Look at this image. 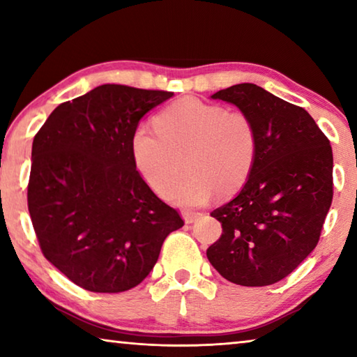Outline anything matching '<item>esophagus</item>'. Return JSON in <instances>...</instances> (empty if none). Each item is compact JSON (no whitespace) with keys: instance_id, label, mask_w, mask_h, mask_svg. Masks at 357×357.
Returning a JSON list of instances; mask_svg holds the SVG:
<instances>
[{"instance_id":"1","label":"esophagus","mask_w":357,"mask_h":357,"mask_svg":"<svg viewBox=\"0 0 357 357\" xmlns=\"http://www.w3.org/2000/svg\"><path fill=\"white\" fill-rule=\"evenodd\" d=\"M183 217H184L185 223H193L198 219V217H200V213H193V211H184Z\"/></svg>"}]
</instances>
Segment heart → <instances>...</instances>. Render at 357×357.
<instances>
[{
    "instance_id": "1",
    "label": "heart",
    "mask_w": 357,
    "mask_h": 357,
    "mask_svg": "<svg viewBox=\"0 0 357 357\" xmlns=\"http://www.w3.org/2000/svg\"><path fill=\"white\" fill-rule=\"evenodd\" d=\"M155 129L137 128L130 153L142 178L178 206H202L214 192L231 195L243 187L255 165L258 134L249 114L184 98L155 118ZM186 160L190 173L170 185Z\"/></svg>"
}]
</instances>
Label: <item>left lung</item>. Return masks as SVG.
I'll return each mask as SVG.
<instances>
[{"instance_id": "left-lung-1", "label": "left lung", "mask_w": 357, "mask_h": 357, "mask_svg": "<svg viewBox=\"0 0 357 357\" xmlns=\"http://www.w3.org/2000/svg\"><path fill=\"white\" fill-rule=\"evenodd\" d=\"M211 98L249 114L258 154L238 195L211 213L222 223V236L206 255L236 285H273L318 244L334 195L332 148L304 108L257 84H233Z\"/></svg>"}]
</instances>
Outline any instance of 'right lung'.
Returning <instances> with one entry per match:
<instances>
[{
    "instance_id": "add662e5",
    "label": "right lung",
    "mask_w": 357,
    "mask_h": 357,
    "mask_svg": "<svg viewBox=\"0 0 357 357\" xmlns=\"http://www.w3.org/2000/svg\"><path fill=\"white\" fill-rule=\"evenodd\" d=\"M170 91L100 84L58 105L33 140L28 209L44 257L75 285L121 293L184 225L140 176L130 138Z\"/></svg>"
}]
</instances>
